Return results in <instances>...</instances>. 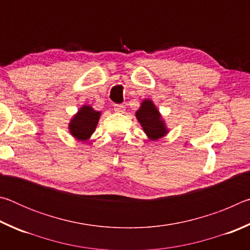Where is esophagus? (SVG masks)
Returning <instances> with one entry per match:
<instances>
[{"instance_id":"esophagus-1","label":"esophagus","mask_w":250,"mask_h":250,"mask_svg":"<svg viewBox=\"0 0 250 250\" xmlns=\"http://www.w3.org/2000/svg\"><path fill=\"white\" fill-rule=\"evenodd\" d=\"M113 109H115L116 112L124 113L125 110V107L124 104H115V107H113Z\"/></svg>"}]
</instances>
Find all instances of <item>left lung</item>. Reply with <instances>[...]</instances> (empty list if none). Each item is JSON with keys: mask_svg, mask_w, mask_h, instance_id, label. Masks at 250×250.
<instances>
[{"mask_svg": "<svg viewBox=\"0 0 250 250\" xmlns=\"http://www.w3.org/2000/svg\"><path fill=\"white\" fill-rule=\"evenodd\" d=\"M135 117L151 140H158L167 133L159 110L151 100L146 99L143 101L140 109L135 112Z\"/></svg>", "mask_w": 250, "mask_h": 250, "instance_id": "left-lung-1", "label": "left lung"}]
</instances>
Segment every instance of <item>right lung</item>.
Masks as SVG:
<instances>
[{"instance_id": "right-lung-1", "label": "right lung", "mask_w": 250, "mask_h": 250, "mask_svg": "<svg viewBox=\"0 0 250 250\" xmlns=\"http://www.w3.org/2000/svg\"><path fill=\"white\" fill-rule=\"evenodd\" d=\"M99 118V111H95L90 105H83L70 121L69 131L71 135L80 141L88 140L94 133Z\"/></svg>"}]
</instances>
